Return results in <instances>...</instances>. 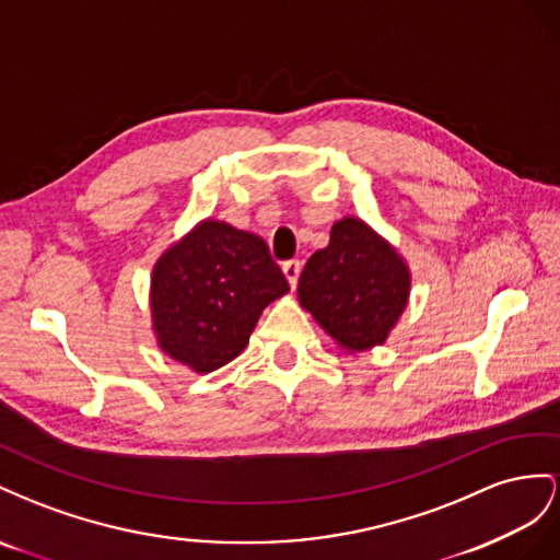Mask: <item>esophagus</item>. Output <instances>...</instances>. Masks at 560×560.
I'll return each instance as SVG.
<instances>
[{"label":"esophagus","mask_w":560,"mask_h":560,"mask_svg":"<svg viewBox=\"0 0 560 560\" xmlns=\"http://www.w3.org/2000/svg\"><path fill=\"white\" fill-rule=\"evenodd\" d=\"M300 271H302V262H300V260H289V262H283V275H285V279H289L291 289H295V285H298Z\"/></svg>","instance_id":"34e87169"}]
</instances>
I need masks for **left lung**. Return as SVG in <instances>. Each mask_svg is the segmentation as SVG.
<instances>
[{
	"label": "left lung",
	"instance_id": "8db88e82",
	"mask_svg": "<svg viewBox=\"0 0 560 560\" xmlns=\"http://www.w3.org/2000/svg\"><path fill=\"white\" fill-rule=\"evenodd\" d=\"M410 295V271L389 242L359 218H342L300 275L298 298L347 351L387 340Z\"/></svg>",
	"mask_w": 560,
	"mask_h": 560
}]
</instances>
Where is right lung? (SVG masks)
Segmentation results:
<instances>
[{"label": "right lung", "mask_w": 560, "mask_h": 560, "mask_svg": "<svg viewBox=\"0 0 560 560\" xmlns=\"http://www.w3.org/2000/svg\"><path fill=\"white\" fill-rule=\"evenodd\" d=\"M289 293L258 234L203 220L152 269L156 342L195 373H211L242 354L262 310Z\"/></svg>", "instance_id": "obj_1"}]
</instances>
